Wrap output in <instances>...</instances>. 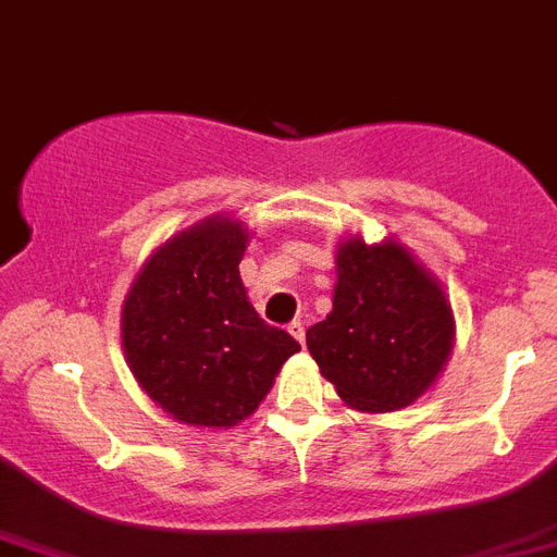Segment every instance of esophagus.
Listing matches in <instances>:
<instances>
[{
	"instance_id": "obj_1",
	"label": "esophagus",
	"mask_w": 557,
	"mask_h": 557,
	"mask_svg": "<svg viewBox=\"0 0 557 557\" xmlns=\"http://www.w3.org/2000/svg\"><path fill=\"white\" fill-rule=\"evenodd\" d=\"M288 334H292L294 339H297V343H300V345H306V329H302L300 320H294L292 325H288Z\"/></svg>"
}]
</instances>
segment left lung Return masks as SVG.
<instances>
[{"label": "left lung", "instance_id": "obj_1", "mask_svg": "<svg viewBox=\"0 0 557 557\" xmlns=\"http://www.w3.org/2000/svg\"><path fill=\"white\" fill-rule=\"evenodd\" d=\"M453 336L445 288L401 243L348 237L336 249L334 308L306 331V343L345 405L387 413L436 382Z\"/></svg>", "mask_w": 557, "mask_h": 557}]
</instances>
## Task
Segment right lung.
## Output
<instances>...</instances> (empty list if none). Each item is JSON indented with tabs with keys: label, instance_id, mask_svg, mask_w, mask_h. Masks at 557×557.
Listing matches in <instances>:
<instances>
[{
	"label": "right lung",
	"instance_id": "obj_1",
	"mask_svg": "<svg viewBox=\"0 0 557 557\" xmlns=\"http://www.w3.org/2000/svg\"><path fill=\"white\" fill-rule=\"evenodd\" d=\"M246 243L240 221L203 218L152 251L124 300L121 345L129 371L177 422L235 428L300 350L246 297L237 269Z\"/></svg>",
	"mask_w": 557,
	"mask_h": 557
}]
</instances>
